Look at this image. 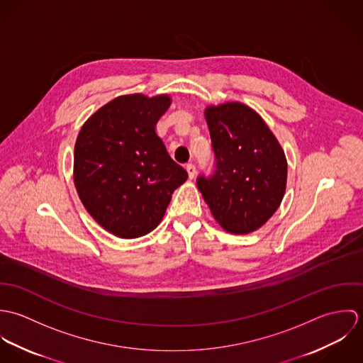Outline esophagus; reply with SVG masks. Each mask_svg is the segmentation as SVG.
<instances>
[{
  "mask_svg": "<svg viewBox=\"0 0 363 363\" xmlns=\"http://www.w3.org/2000/svg\"><path fill=\"white\" fill-rule=\"evenodd\" d=\"M186 170H187L190 179H193L196 176V164L194 163H187L186 164Z\"/></svg>",
  "mask_w": 363,
  "mask_h": 363,
  "instance_id": "1",
  "label": "esophagus"
}]
</instances>
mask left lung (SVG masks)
<instances>
[{"instance_id": "obj_1", "label": "left lung", "mask_w": 363, "mask_h": 363, "mask_svg": "<svg viewBox=\"0 0 363 363\" xmlns=\"http://www.w3.org/2000/svg\"><path fill=\"white\" fill-rule=\"evenodd\" d=\"M215 172L197 179L215 220L229 233L261 228L286 189L285 154L259 113L240 102L206 108Z\"/></svg>"}]
</instances>
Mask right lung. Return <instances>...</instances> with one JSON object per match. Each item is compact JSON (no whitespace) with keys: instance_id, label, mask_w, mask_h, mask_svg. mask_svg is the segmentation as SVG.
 I'll return each mask as SVG.
<instances>
[{"instance_id":"obj_1","label":"right lung","mask_w":363,"mask_h":363,"mask_svg":"<svg viewBox=\"0 0 363 363\" xmlns=\"http://www.w3.org/2000/svg\"><path fill=\"white\" fill-rule=\"evenodd\" d=\"M169 95L118 96L82 125L74 150V183L91 216L107 232L135 239L162 220L189 174L155 131Z\"/></svg>"}]
</instances>
